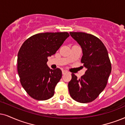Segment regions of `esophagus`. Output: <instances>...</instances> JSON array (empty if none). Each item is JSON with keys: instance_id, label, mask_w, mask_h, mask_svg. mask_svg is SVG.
Here are the masks:
<instances>
[{"instance_id": "obj_1", "label": "esophagus", "mask_w": 125, "mask_h": 125, "mask_svg": "<svg viewBox=\"0 0 125 125\" xmlns=\"http://www.w3.org/2000/svg\"><path fill=\"white\" fill-rule=\"evenodd\" d=\"M68 73V72L67 70H62V74H64L66 73Z\"/></svg>"}]
</instances>
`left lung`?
Wrapping results in <instances>:
<instances>
[{"mask_svg":"<svg viewBox=\"0 0 125 125\" xmlns=\"http://www.w3.org/2000/svg\"><path fill=\"white\" fill-rule=\"evenodd\" d=\"M81 45V63L86 68L85 74L77 78L72 74L69 94L74 100L87 103L95 100L106 86L111 72V63L105 47L99 38L83 32H70Z\"/></svg>","mask_w":125,"mask_h":125,"instance_id":"left-lung-1","label":"left lung"}]
</instances>
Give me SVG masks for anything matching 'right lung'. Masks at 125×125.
I'll use <instances>...</instances> for the list:
<instances>
[{
  "mask_svg": "<svg viewBox=\"0 0 125 125\" xmlns=\"http://www.w3.org/2000/svg\"><path fill=\"white\" fill-rule=\"evenodd\" d=\"M69 36L67 32L41 33L28 38L21 47L18 73L23 89L33 99L46 100L54 94L62 74L59 68L48 67V57L56 53Z\"/></svg>",
  "mask_w": 125,
  "mask_h": 125,
  "instance_id": "add662e5",
  "label": "right lung"
}]
</instances>
